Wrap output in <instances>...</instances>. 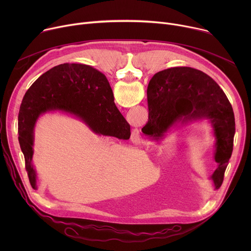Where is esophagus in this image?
Listing matches in <instances>:
<instances>
[{"label": "esophagus", "instance_id": "obj_1", "mask_svg": "<svg viewBox=\"0 0 251 251\" xmlns=\"http://www.w3.org/2000/svg\"><path fill=\"white\" fill-rule=\"evenodd\" d=\"M131 139L133 142L135 143H138L141 141V136H140V133H139V130L137 128L133 129L132 130V135H131Z\"/></svg>", "mask_w": 251, "mask_h": 251}]
</instances>
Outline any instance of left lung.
I'll return each mask as SVG.
<instances>
[{"label": "left lung", "instance_id": "left-lung-1", "mask_svg": "<svg viewBox=\"0 0 251 251\" xmlns=\"http://www.w3.org/2000/svg\"><path fill=\"white\" fill-rule=\"evenodd\" d=\"M149 118L142 128L145 135L159 140L173 126L208 120L216 138L214 160L218 168L210 176L214 188H221L228 165L235 133L230 102L220 85L202 71L173 67L156 74L150 80Z\"/></svg>", "mask_w": 251, "mask_h": 251}]
</instances>
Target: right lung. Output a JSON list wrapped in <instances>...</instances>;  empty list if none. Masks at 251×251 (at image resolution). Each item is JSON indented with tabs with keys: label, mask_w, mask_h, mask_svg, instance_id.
<instances>
[{
	"label": "right lung",
	"mask_w": 251,
	"mask_h": 251,
	"mask_svg": "<svg viewBox=\"0 0 251 251\" xmlns=\"http://www.w3.org/2000/svg\"><path fill=\"white\" fill-rule=\"evenodd\" d=\"M61 110L80 118L97 134L130 138V125L117 109L106 76L79 63L52 67L35 80L24 96L19 112V142L32 189L37 174L31 164L33 128L42 113Z\"/></svg>",
	"instance_id": "obj_1"
}]
</instances>
